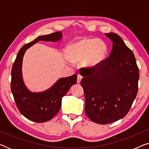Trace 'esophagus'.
<instances>
[{
	"mask_svg": "<svg viewBox=\"0 0 149 149\" xmlns=\"http://www.w3.org/2000/svg\"><path fill=\"white\" fill-rule=\"evenodd\" d=\"M82 76L81 74L77 75V83H80L81 80H82Z\"/></svg>",
	"mask_w": 149,
	"mask_h": 149,
	"instance_id": "34e87169",
	"label": "esophagus"
}]
</instances>
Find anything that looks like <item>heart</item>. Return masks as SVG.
Wrapping results in <instances>:
<instances>
[{
	"mask_svg": "<svg viewBox=\"0 0 149 149\" xmlns=\"http://www.w3.org/2000/svg\"><path fill=\"white\" fill-rule=\"evenodd\" d=\"M107 52V45L104 40L96 38H83L68 46L67 55L71 62L83 60V64L86 68H95L104 62Z\"/></svg>",
	"mask_w": 149,
	"mask_h": 149,
	"instance_id": "1",
	"label": "heart"
}]
</instances>
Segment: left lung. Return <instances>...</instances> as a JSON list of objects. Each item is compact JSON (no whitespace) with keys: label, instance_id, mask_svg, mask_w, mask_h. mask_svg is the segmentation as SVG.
Here are the masks:
<instances>
[{"label":"left lung","instance_id":"8db88e82","mask_svg":"<svg viewBox=\"0 0 149 149\" xmlns=\"http://www.w3.org/2000/svg\"><path fill=\"white\" fill-rule=\"evenodd\" d=\"M113 42L107 59L95 68H81L85 112L94 123L108 124L123 119L138 93L139 69L135 56L114 32L105 33Z\"/></svg>","mask_w":149,"mask_h":149}]
</instances>
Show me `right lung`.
<instances>
[{
  "instance_id": "1",
  "label": "right lung",
  "mask_w": 149,
  "mask_h": 149,
  "mask_svg": "<svg viewBox=\"0 0 149 149\" xmlns=\"http://www.w3.org/2000/svg\"><path fill=\"white\" fill-rule=\"evenodd\" d=\"M62 38V32L39 36L22 47L18 52L11 70V88L14 100L22 115L30 121L43 123L49 121L60 111L62 99L69 89L77 83V75L60 78L50 88L40 92H32L26 86L22 77L24 54L39 40L58 42Z\"/></svg>"
}]
</instances>
